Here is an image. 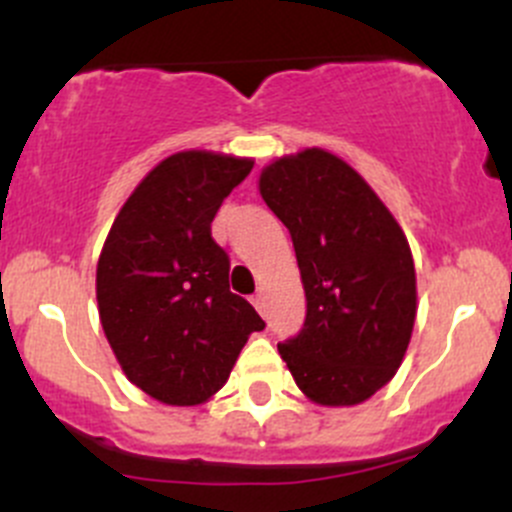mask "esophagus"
I'll return each instance as SVG.
<instances>
[{"label":"esophagus","instance_id":"esophagus-1","mask_svg":"<svg viewBox=\"0 0 512 512\" xmlns=\"http://www.w3.org/2000/svg\"><path fill=\"white\" fill-rule=\"evenodd\" d=\"M252 304H255L257 312L265 314V297H262V294H255V297H252Z\"/></svg>","mask_w":512,"mask_h":512}]
</instances>
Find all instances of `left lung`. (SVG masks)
<instances>
[{
    "label": "left lung",
    "mask_w": 512,
    "mask_h": 512,
    "mask_svg": "<svg viewBox=\"0 0 512 512\" xmlns=\"http://www.w3.org/2000/svg\"><path fill=\"white\" fill-rule=\"evenodd\" d=\"M267 208L292 235L307 317L277 344L299 389L354 406L391 381L411 342L416 270L404 230L342 158L307 148L260 175Z\"/></svg>",
    "instance_id": "8db88e82"
}]
</instances>
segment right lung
Wrapping results in <instances>:
<instances>
[{
    "instance_id": "obj_1",
    "label": "right lung",
    "mask_w": 512,
    "mask_h": 512,
    "mask_svg": "<svg viewBox=\"0 0 512 512\" xmlns=\"http://www.w3.org/2000/svg\"><path fill=\"white\" fill-rule=\"evenodd\" d=\"M250 158L183 151L141 180L103 242L96 299L128 379L170 406H195L230 376L252 332L265 329L230 292V257L210 223Z\"/></svg>"
}]
</instances>
